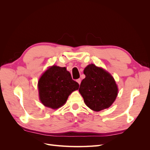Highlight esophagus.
Listing matches in <instances>:
<instances>
[{
	"instance_id": "esophagus-1",
	"label": "esophagus",
	"mask_w": 150,
	"mask_h": 150,
	"mask_svg": "<svg viewBox=\"0 0 150 150\" xmlns=\"http://www.w3.org/2000/svg\"><path fill=\"white\" fill-rule=\"evenodd\" d=\"M76 81H77V82L78 83V84H81V79H78L76 80Z\"/></svg>"
}]
</instances>
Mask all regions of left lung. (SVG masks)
I'll list each match as a JSON object with an SVG mask.
<instances>
[{
	"mask_svg": "<svg viewBox=\"0 0 150 150\" xmlns=\"http://www.w3.org/2000/svg\"><path fill=\"white\" fill-rule=\"evenodd\" d=\"M84 74L86 78L81 81L79 91L86 106L95 111L111 106L118 91L112 76L93 64L85 68Z\"/></svg>",
	"mask_w": 150,
	"mask_h": 150,
	"instance_id": "1",
	"label": "left lung"
}]
</instances>
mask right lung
I'll list each match as a JSON object with an SVG mask.
<instances>
[{
    "mask_svg": "<svg viewBox=\"0 0 150 150\" xmlns=\"http://www.w3.org/2000/svg\"><path fill=\"white\" fill-rule=\"evenodd\" d=\"M79 86L66 67L53 66L39 80V99L44 106L57 109L66 102L72 91L78 89Z\"/></svg>",
    "mask_w": 150,
    "mask_h": 150,
    "instance_id": "1",
    "label": "right lung"
}]
</instances>
